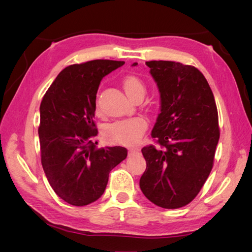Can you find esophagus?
<instances>
[{
  "label": "esophagus",
  "instance_id": "obj_1",
  "mask_svg": "<svg viewBox=\"0 0 252 252\" xmlns=\"http://www.w3.org/2000/svg\"><path fill=\"white\" fill-rule=\"evenodd\" d=\"M138 152H140V147H132L129 149V155H133Z\"/></svg>",
  "mask_w": 252,
  "mask_h": 252
}]
</instances>
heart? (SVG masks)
Listing matches in <instances>:
<instances>
[{"label": "heart", "instance_id": "b5f03b06", "mask_svg": "<svg viewBox=\"0 0 252 252\" xmlns=\"http://www.w3.org/2000/svg\"><path fill=\"white\" fill-rule=\"evenodd\" d=\"M122 87L130 98L134 99L140 95H145V83L134 74L123 78ZM96 112L100 114L98 103H96ZM147 129V121L143 117H132L110 123L104 129V136L108 142L121 145H133L141 140Z\"/></svg>", "mask_w": 252, "mask_h": 252}]
</instances>
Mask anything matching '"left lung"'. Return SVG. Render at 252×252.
<instances>
[{"label": "left lung", "mask_w": 252, "mask_h": 252, "mask_svg": "<svg viewBox=\"0 0 252 252\" xmlns=\"http://www.w3.org/2000/svg\"><path fill=\"white\" fill-rule=\"evenodd\" d=\"M146 65L158 85L161 108L152 131L158 146L142 148L146 170L140 187L156 206L178 209L198 195L212 170L220 138L216 99L194 66L169 61Z\"/></svg>", "instance_id": "8db88e82"}]
</instances>
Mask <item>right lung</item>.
I'll list each match as a JSON object with an SVG mask.
<instances>
[{
	"label": "right lung",
	"instance_id": "right-lung-1",
	"mask_svg": "<svg viewBox=\"0 0 252 252\" xmlns=\"http://www.w3.org/2000/svg\"><path fill=\"white\" fill-rule=\"evenodd\" d=\"M125 62L95 60L66 67L40 105L41 162L52 189L81 207L104 194L110 171L127 156L121 146L97 148L96 93L107 74Z\"/></svg>",
	"mask_w": 252,
	"mask_h": 252
}]
</instances>
